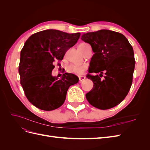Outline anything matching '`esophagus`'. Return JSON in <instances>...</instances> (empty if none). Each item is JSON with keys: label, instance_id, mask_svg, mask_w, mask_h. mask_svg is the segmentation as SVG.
Returning <instances> with one entry per match:
<instances>
[{"label": "esophagus", "instance_id": "1", "mask_svg": "<svg viewBox=\"0 0 150 150\" xmlns=\"http://www.w3.org/2000/svg\"><path fill=\"white\" fill-rule=\"evenodd\" d=\"M85 79H86V77L85 76H79V79L80 82H81V81H83Z\"/></svg>", "mask_w": 150, "mask_h": 150}]
</instances>
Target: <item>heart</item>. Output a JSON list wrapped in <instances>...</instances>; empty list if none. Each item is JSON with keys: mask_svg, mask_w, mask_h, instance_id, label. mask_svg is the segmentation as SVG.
I'll list each match as a JSON object with an SVG mask.
<instances>
[{"mask_svg": "<svg viewBox=\"0 0 150 150\" xmlns=\"http://www.w3.org/2000/svg\"><path fill=\"white\" fill-rule=\"evenodd\" d=\"M87 44L82 43L79 46V49L80 51L83 52L84 47H86ZM88 66L84 64V65H70L67 67V72L71 74H74L76 75H82L84 72L87 70Z\"/></svg>", "mask_w": 150, "mask_h": 150, "instance_id": "obj_1", "label": "heart"}]
</instances>
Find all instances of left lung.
Listing matches in <instances>:
<instances>
[{
    "label": "left lung",
    "mask_w": 150,
    "mask_h": 150,
    "mask_svg": "<svg viewBox=\"0 0 150 150\" xmlns=\"http://www.w3.org/2000/svg\"><path fill=\"white\" fill-rule=\"evenodd\" d=\"M81 39L91 45L94 52L88 72L99 73L86 78L92 80L93 89L86 94L90 104L108 110L126 98L133 82L135 59L132 46L124 35L107 29L84 34ZM105 76L101 80L102 74Z\"/></svg>",
    "instance_id": "8db88e82"
}]
</instances>
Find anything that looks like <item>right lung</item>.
Here are the masks:
<instances>
[{
	"mask_svg": "<svg viewBox=\"0 0 150 150\" xmlns=\"http://www.w3.org/2000/svg\"><path fill=\"white\" fill-rule=\"evenodd\" d=\"M81 34L54 29L30 35L21 51V84L29 101L40 110L52 111L64 103L69 86L78 83L73 74L65 72L60 79L52 76L54 62L61 61L74 46Z\"/></svg>",
	"mask_w": 150,
	"mask_h": 150,
	"instance_id": "right-lung-1",
	"label": "right lung"
}]
</instances>
